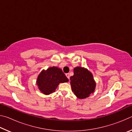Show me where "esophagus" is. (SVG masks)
I'll use <instances>...</instances> for the list:
<instances>
[{
  "mask_svg": "<svg viewBox=\"0 0 132 132\" xmlns=\"http://www.w3.org/2000/svg\"><path fill=\"white\" fill-rule=\"evenodd\" d=\"M66 77H68V79L69 80L70 79V75H69V73H66Z\"/></svg>",
  "mask_w": 132,
  "mask_h": 132,
  "instance_id": "obj_1",
  "label": "esophagus"
}]
</instances>
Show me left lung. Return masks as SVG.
Masks as SVG:
<instances>
[{
    "label": "left lung",
    "instance_id": "8db88e82",
    "mask_svg": "<svg viewBox=\"0 0 132 132\" xmlns=\"http://www.w3.org/2000/svg\"><path fill=\"white\" fill-rule=\"evenodd\" d=\"M70 85L74 94L80 99L89 97L95 87V82L91 73L81 67L74 69V75L70 77Z\"/></svg>",
    "mask_w": 132,
    "mask_h": 132
}]
</instances>
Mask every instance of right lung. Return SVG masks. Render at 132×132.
Returning a JSON list of instances; mask_svg holds the SVG:
<instances>
[{
  "label": "right lung",
  "instance_id": "obj_1",
  "mask_svg": "<svg viewBox=\"0 0 132 132\" xmlns=\"http://www.w3.org/2000/svg\"><path fill=\"white\" fill-rule=\"evenodd\" d=\"M69 81L62 69L52 67L46 71H42L38 76L37 83L39 89L44 94L55 92L59 83Z\"/></svg>",
  "mask_w": 132,
  "mask_h": 132
}]
</instances>
